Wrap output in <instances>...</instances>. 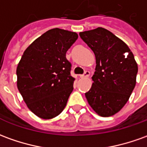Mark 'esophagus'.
Instances as JSON below:
<instances>
[{"instance_id": "1", "label": "esophagus", "mask_w": 147, "mask_h": 147, "mask_svg": "<svg viewBox=\"0 0 147 147\" xmlns=\"http://www.w3.org/2000/svg\"><path fill=\"white\" fill-rule=\"evenodd\" d=\"M90 76V71H85L83 75H81L80 77L81 78H86V77H88Z\"/></svg>"}]
</instances>
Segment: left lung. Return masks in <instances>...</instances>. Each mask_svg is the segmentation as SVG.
I'll return each instance as SVG.
<instances>
[{
	"label": "left lung",
	"mask_w": 147,
	"mask_h": 147,
	"mask_svg": "<svg viewBox=\"0 0 147 147\" xmlns=\"http://www.w3.org/2000/svg\"><path fill=\"white\" fill-rule=\"evenodd\" d=\"M80 36L96 59L94 82L85 96L98 115L111 116L123 107L135 87L138 65L134 55L122 40L103 28Z\"/></svg>",
	"instance_id": "obj_1"
}]
</instances>
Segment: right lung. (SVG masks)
<instances>
[{
	"label": "right lung",
	"instance_id": "add662e5",
	"mask_svg": "<svg viewBox=\"0 0 147 147\" xmlns=\"http://www.w3.org/2000/svg\"><path fill=\"white\" fill-rule=\"evenodd\" d=\"M77 38L73 32L50 29L28 47L18 63L17 88L31 111L41 119L59 115L73 91L66 52Z\"/></svg>",
	"mask_w": 147,
	"mask_h": 147
}]
</instances>
